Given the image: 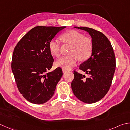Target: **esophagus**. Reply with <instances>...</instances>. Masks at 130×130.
<instances>
[{"instance_id":"esophagus-1","label":"esophagus","mask_w":130,"mask_h":130,"mask_svg":"<svg viewBox=\"0 0 130 130\" xmlns=\"http://www.w3.org/2000/svg\"><path fill=\"white\" fill-rule=\"evenodd\" d=\"M67 69H64V68H62V72H63V73H65L66 72H67Z\"/></svg>"}]
</instances>
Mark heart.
<instances>
[{
    "label": "heart",
    "instance_id": "1",
    "mask_svg": "<svg viewBox=\"0 0 130 130\" xmlns=\"http://www.w3.org/2000/svg\"><path fill=\"white\" fill-rule=\"evenodd\" d=\"M61 39L64 43L72 45L70 55L63 56L57 60V67L66 69H70L76 65L78 61H85L90 57L92 53V44L90 38L83 37L81 33L75 30H70L63 34ZM49 50L51 55L58 57L60 55V45L55 40L49 43Z\"/></svg>",
    "mask_w": 130,
    "mask_h": 130
}]
</instances>
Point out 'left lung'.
Masks as SVG:
<instances>
[{
    "instance_id": "left-lung-1",
    "label": "left lung",
    "mask_w": 130,
    "mask_h": 130,
    "mask_svg": "<svg viewBox=\"0 0 130 130\" xmlns=\"http://www.w3.org/2000/svg\"><path fill=\"white\" fill-rule=\"evenodd\" d=\"M92 38L91 57L79 66L89 77L74 71L71 86L74 95L83 103L92 104L103 98L110 88L116 68V58L110 41L103 33L91 28L74 27Z\"/></svg>"
}]
</instances>
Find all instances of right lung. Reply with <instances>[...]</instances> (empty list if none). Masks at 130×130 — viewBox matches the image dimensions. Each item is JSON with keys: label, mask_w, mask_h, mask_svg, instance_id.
Masks as SVG:
<instances>
[{"label": "right lung", "mask_w": 130, "mask_h": 130, "mask_svg": "<svg viewBox=\"0 0 130 130\" xmlns=\"http://www.w3.org/2000/svg\"><path fill=\"white\" fill-rule=\"evenodd\" d=\"M65 27H35L22 38L14 48L12 72L20 92L30 103L44 104L54 95L63 73L60 68L47 72L53 62L49 43Z\"/></svg>", "instance_id": "add662e5"}]
</instances>
